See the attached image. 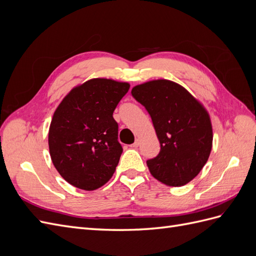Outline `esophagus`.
I'll return each instance as SVG.
<instances>
[{"instance_id": "obj_1", "label": "esophagus", "mask_w": 256, "mask_h": 256, "mask_svg": "<svg viewBox=\"0 0 256 256\" xmlns=\"http://www.w3.org/2000/svg\"><path fill=\"white\" fill-rule=\"evenodd\" d=\"M138 145H140V141H138V138H136V142H134V144H131L130 147H132V148H136V147H138Z\"/></svg>"}]
</instances>
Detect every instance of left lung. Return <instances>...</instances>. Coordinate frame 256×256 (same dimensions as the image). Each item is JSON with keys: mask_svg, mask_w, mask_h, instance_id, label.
I'll use <instances>...</instances> for the list:
<instances>
[{"mask_svg": "<svg viewBox=\"0 0 256 256\" xmlns=\"http://www.w3.org/2000/svg\"><path fill=\"white\" fill-rule=\"evenodd\" d=\"M131 94L150 113L160 152L147 160L150 174L168 187L191 182L209 158L212 126L209 113L180 84L158 79L136 85Z\"/></svg>", "mask_w": 256, "mask_h": 256, "instance_id": "8db88e82", "label": "left lung"}]
</instances>
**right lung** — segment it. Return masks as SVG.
<instances>
[{
  "label": "right lung",
  "instance_id": "obj_1",
  "mask_svg": "<svg viewBox=\"0 0 256 256\" xmlns=\"http://www.w3.org/2000/svg\"><path fill=\"white\" fill-rule=\"evenodd\" d=\"M130 88L127 82L94 78L76 85L62 100L49 128V152L60 175L92 191L110 180L122 147L113 112Z\"/></svg>",
  "mask_w": 256,
  "mask_h": 256
}]
</instances>
